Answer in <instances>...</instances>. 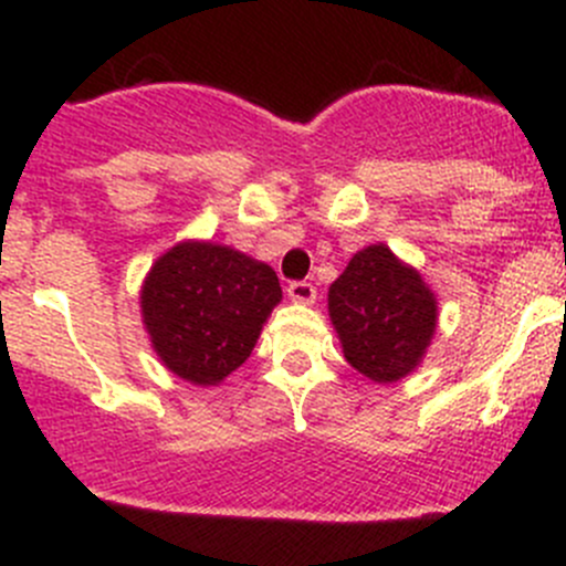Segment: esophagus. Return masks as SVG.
<instances>
[{
	"mask_svg": "<svg viewBox=\"0 0 566 566\" xmlns=\"http://www.w3.org/2000/svg\"><path fill=\"white\" fill-rule=\"evenodd\" d=\"M287 295H290V301H295V304H312V301L317 298V290H315V284H310V282H290Z\"/></svg>",
	"mask_w": 566,
	"mask_h": 566,
	"instance_id": "esophagus-1",
	"label": "esophagus"
}]
</instances>
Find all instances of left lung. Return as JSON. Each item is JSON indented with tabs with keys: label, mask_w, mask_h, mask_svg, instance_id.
Masks as SVG:
<instances>
[{
	"label": "left lung",
	"mask_w": 566,
	"mask_h": 566,
	"mask_svg": "<svg viewBox=\"0 0 566 566\" xmlns=\"http://www.w3.org/2000/svg\"><path fill=\"white\" fill-rule=\"evenodd\" d=\"M328 315L347 364L375 384H394L424 358L438 301L416 268L375 243L353 254L331 284Z\"/></svg>",
	"instance_id": "left-lung-1"
}]
</instances>
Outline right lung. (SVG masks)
Segmentation results:
<instances>
[{"instance_id": "obj_1", "label": "right lung", "mask_w": 566, "mask_h": 566, "mask_svg": "<svg viewBox=\"0 0 566 566\" xmlns=\"http://www.w3.org/2000/svg\"><path fill=\"white\" fill-rule=\"evenodd\" d=\"M279 301L271 265L210 241H182L158 256L139 295L153 350L193 386H219L235 373Z\"/></svg>"}]
</instances>
